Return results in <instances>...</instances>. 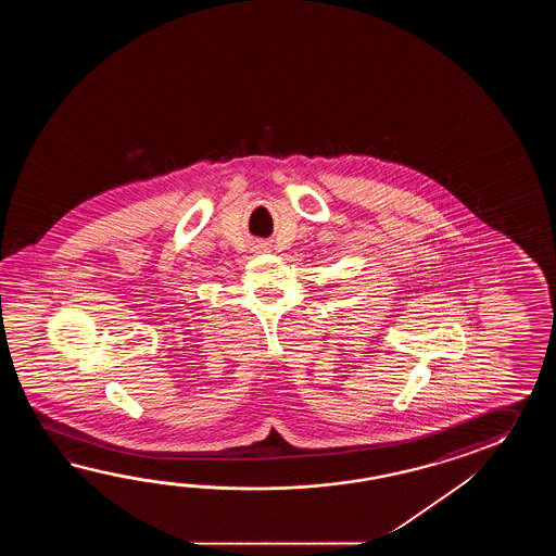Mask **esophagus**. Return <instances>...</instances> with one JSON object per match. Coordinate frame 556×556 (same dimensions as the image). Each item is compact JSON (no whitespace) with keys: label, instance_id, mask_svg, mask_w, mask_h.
<instances>
[{"label":"esophagus","instance_id":"1","mask_svg":"<svg viewBox=\"0 0 556 556\" xmlns=\"http://www.w3.org/2000/svg\"><path fill=\"white\" fill-rule=\"evenodd\" d=\"M261 247H262V244H261ZM262 249H264V247H262ZM264 250H266V249H264Z\"/></svg>","mask_w":556,"mask_h":556}]
</instances>
